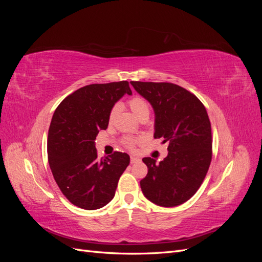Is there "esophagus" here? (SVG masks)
I'll use <instances>...</instances> for the list:
<instances>
[{
	"label": "esophagus",
	"instance_id": "esophagus-1",
	"mask_svg": "<svg viewBox=\"0 0 262 262\" xmlns=\"http://www.w3.org/2000/svg\"><path fill=\"white\" fill-rule=\"evenodd\" d=\"M141 160L139 157H137V156H131L130 157V163L131 164H134V163H138V162H140Z\"/></svg>",
	"mask_w": 262,
	"mask_h": 262
}]
</instances>
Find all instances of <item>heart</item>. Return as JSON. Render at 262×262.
I'll return each mask as SVG.
<instances>
[{
    "instance_id": "1",
    "label": "heart",
    "mask_w": 262,
    "mask_h": 262,
    "mask_svg": "<svg viewBox=\"0 0 262 262\" xmlns=\"http://www.w3.org/2000/svg\"><path fill=\"white\" fill-rule=\"evenodd\" d=\"M129 104V107L130 109L132 110V113L136 115L139 119H142V118H147L148 115H149V106L147 104V101L142 98V97H139V96H136V97H132L131 99H129L128 101ZM119 112V107L116 105L112 108V110H110L109 113V121H113L114 119L116 118L117 114ZM125 146L128 148H133L134 146L137 145V143L139 142V139L138 138H125L123 140Z\"/></svg>"
}]
</instances>
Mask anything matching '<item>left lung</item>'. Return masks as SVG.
I'll list each match as a JSON object with an SVG mask.
<instances>
[{
	"label": "left lung",
	"mask_w": 262,
	"mask_h": 262,
	"mask_svg": "<svg viewBox=\"0 0 262 262\" xmlns=\"http://www.w3.org/2000/svg\"><path fill=\"white\" fill-rule=\"evenodd\" d=\"M155 113V139L168 142L160 163L144 157L147 175L140 181L146 199L161 207H177L200 188L212 160L211 122L195 95L172 83L131 82Z\"/></svg>",
	"instance_id": "left-lung-1"
}]
</instances>
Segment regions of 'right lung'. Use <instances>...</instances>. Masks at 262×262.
<instances>
[{"label": "right lung", "mask_w": 262, "mask_h": 262, "mask_svg": "<svg viewBox=\"0 0 262 262\" xmlns=\"http://www.w3.org/2000/svg\"><path fill=\"white\" fill-rule=\"evenodd\" d=\"M129 82L91 84L81 87L55 109L48 133V162L61 192L76 207L97 210L114 199L118 181L130 157L115 152L97 158L95 140L106 130L109 113Z\"/></svg>", "instance_id": "1"}]
</instances>
